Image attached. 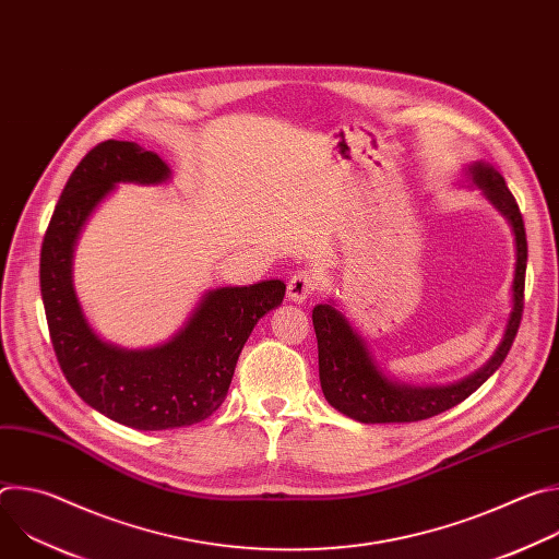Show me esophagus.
<instances>
[{"instance_id":"obj_1","label":"esophagus","mask_w":559,"mask_h":559,"mask_svg":"<svg viewBox=\"0 0 559 559\" xmlns=\"http://www.w3.org/2000/svg\"><path fill=\"white\" fill-rule=\"evenodd\" d=\"M313 294V278L307 272H296L287 283V298L294 302H302Z\"/></svg>"}]
</instances>
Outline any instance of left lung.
Returning a JSON list of instances; mask_svg holds the SVG:
<instances>
[{"label":"left lung","mask_w":559,"mask_h":559,"mask_svg":"<svg viewBox=\"0 0 559 559\" xmlns=\"http://www.w3.org/2000/svg\"><path fill=\"white\" fill-rule=\"evenodd\" d=\"M464 179L471 190L480 192L509 223L515 243V272L511 285V311L504 334L493 356L466 378L451 384H409L384 373L376 360L367 338L354 328L341 305L330 298L316 305L311 321L318 341V376L325 401L352 420L376 423H416L438 416L483 386L504 362L520 328L524 307V274H526V231L520 207L509 192L504 177L487 162H473L464 168Z\"/></svg>","instance_id":"8db88e82"}]
</instances>
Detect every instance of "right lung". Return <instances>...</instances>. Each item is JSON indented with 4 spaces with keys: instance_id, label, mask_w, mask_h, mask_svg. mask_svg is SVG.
<instances>
[{
    "instance_id": "obj_1",
    "label": "right lung",
    "mask_w": 559,
    "mask_h": 559,
    "mask_svg": "<svg viewBox=\"0 0 559 559\" xmlns=\"http://www.w3.org/2000/svg\"><path fill=\"white\" fill-rule=\"evenodd\" d=\"M170 177L156 152L132 141L99 143L70 175L41 243V300L66 380L95 412L139 431L190 427L212 416L254 325L285 296L278 278L207 289L179 332L145 349L108 343L95 332L72 281L79 236L119 183L162 186Z\"/></svg>"
}]
</instances>
